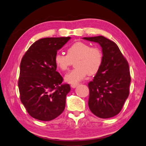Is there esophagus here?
Instances as JSON below:
<instances>
[{"label": "esophagus", "instance_id": "obj_1", "mask_svg": "<svg viewBox=\"0 0 146 146\" xmlns=\"http://www.w3.org/2000/svg\"><path fill=\"white\" fill-rule=\"evenodd\" d=\"M79 85V83H75L71 84V87H72V88H75L76 87H77V86Z\"/></svg>", "mask_w": 146, "mask_h": 146}]
</instances>
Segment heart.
Masks as SVG:
<instances>
[{"mask_svg":"<svg viewBox=\"0 0 146 146\" xmlns=\"http://www.w3.org/2000/svg\"><path fill=\"white\" fill-rule=\"evenodd\" d=\"M75 61V68L65 75V81L69 83H77L88 75H93L100 70L103 62V53L97 46H91L88 43L77 42L67 50V55L57 53L54 57L57 68L65 71Z\"/></svg>","mask_w":146,"mask_h":146,"instance_id":"1","label":"heart"}]
</instances>
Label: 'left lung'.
<instances>
[{
  "instance_id": "1",
  "label": "left lung",
  "mask_w": 146,
  "mask_h": 146,
  "mask_svg": "<svg viewBox=\"0 0 146 146\" xmlns=\"http://www.w3.org/2000/svg\"><path fill=\"white\" fill-rule=\"evenodd\" d=\"M83 39L98 43L103 53L100 70L88 83L89 107L99 118H111L121 111L130 93L131 77L128 63L118 46L104 36Z\"/></svg>"
}]
</instances>
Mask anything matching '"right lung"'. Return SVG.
<instances>
[{"mask_svg": "<svg viewBox=\"0 0 146 146\" xmlns=\"http://www.w3.org/2000/svg\"><path fill=\"white\" fill-rule=\"evenodd\" d=\"M70 37L46 38L35 42L20 63L18 89L26 111L37 120L50 121L65 109L70 85L63 83L57 71L54 57Z\"/></svg>", "mask_w": 146, "mask_h": 146, "instance_id": "obj_1", "label": "right lung"}]
</instances>
